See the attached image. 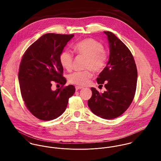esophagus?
<instances>
[{
  "label": "esophagus",
  "instance_id": "esophagus-1",
  "mask_svg": "<svg viewBox=\"0 0 161 161\" xmlns=\"http://www.w3.org/2000/svg\"><path fill=\"white\" fill-rule=\"evenodd\" d=\"M82 89H83V87H80V86H75V90H76V91H78V90Z\"/></svg>",
  "mask_w": 161,
  "mask_h": 161
}]
</instances>
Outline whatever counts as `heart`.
Wrapping results in <instances>:
<instances>
[{
    "mask_svg": "<svg viewBox=\"0 0 161 161\" xmlns=\"http://www.w3.org/2000/svg\"><path fill=\"white\" fill-rule=\"evenodd\" d=\"M74 51L79 55L87 58L84 71L75 72L68 77L69 82L79 86H86L93 76L90 69L96 73L103 71L107 64L108 53L104 49L103 45L93 38H86L74 45ZM73 54L68 50L62 51L59 55V62L64 69L70 70L72 67Z\"/></svg>",
    "mask_w": 161,
    "mask_h": 161,
    "instance_id": "heart-1",
    "label": "heart"
}]
</instances>
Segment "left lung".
Returning a JSON list of instances; mask_svg holds the SVG:
<instances>
[{
	"instance_id": "8db88e82",
	"label": "left lung",
	"mask_w": 161,
	"mask_h": 161,
	"mask_svg": "<svg viewBox=\"0 0 161 161\" xmlns=\"http://www.w3.org/2000/svg\"><path fill=\"white\" fill-rule=\"evenodd\" d=\"M107 35L110 47L109 61L97 81L105 83L107 91L99 93L92 87L88 106L95 115L112 119L122 115L135 97L138 78L135 61L130 50L110 31Z\"/></svg>"
}]
</instances>
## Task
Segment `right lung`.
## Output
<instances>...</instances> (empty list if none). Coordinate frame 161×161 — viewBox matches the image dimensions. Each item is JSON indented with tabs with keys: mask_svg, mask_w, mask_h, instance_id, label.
<instances>
[{
	"mask_svg": "<svg viewBox=\"0 0 161 161\" xmlns=\"http://www.w3.org/2000/svg\"><path fill=\"white\" fill-rule=\"evenodd\" d=\"M74 35L46 33L26 50L19 72V81L23 101L28 110L37 118L49 121L57 118L66 109L69 98L75 89L64 87L66 79L59 55ZM55 81L62 87L51 90Z\"/></svg>",
	"mask_w": 161,
	"mask_h": 161,
	"instance_id": "1",
	"label": "right lung"
}]
</instances>
